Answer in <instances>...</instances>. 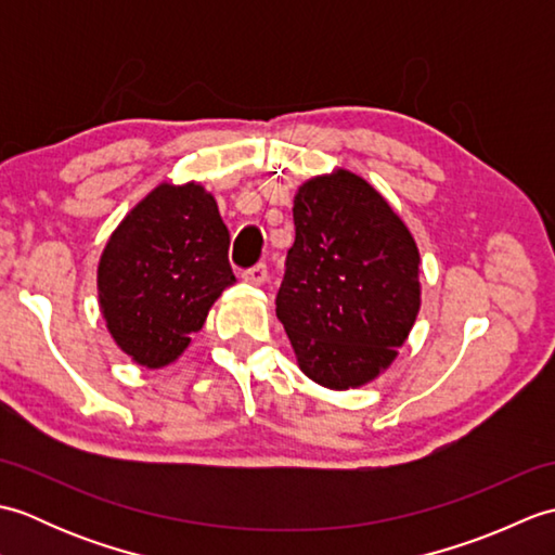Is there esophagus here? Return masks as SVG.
<instances>
[{
	"label": "esophagus",
	"mask_w": 555,
	"mask_h": 555,
	"mask_svg": "<svg viewBox=\"0 0 555 555\" xmlns=\"http://www.w3.org/2000/svg\"><path fill=\"white\" fill-rule=\"evenodd\" d=\"M243 279L247 281V284H253V286H262L264 281H267V264L259 262V264H255L250 269H245L243 271Z\"/></svg>",
	"instance_id": "34e87169"
}]
</instances>
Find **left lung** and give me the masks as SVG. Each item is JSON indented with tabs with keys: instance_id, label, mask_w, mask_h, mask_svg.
Instances as JSON below:
<instances>
[{
	"instance_id": "left-lung-1",
	"label": "left lung",
	"mask_w": 555,
	"mask_h": 555,
	"mask_svg": "<svg viewBox=\"0 0 555 555\" xmlns=\"http://www.w3.org/2000/svg\"><path fill=\"white\" fill-rule=\"evenodd\" d=\"M293 221L296 243L276 317L312 382L358 388L396 360L417 320L415 238L391 205L346 169L305 181Z\"/></svg>"
}]
</instances>
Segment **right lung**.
<instances>
[{"mask_svg":"<svg viewBox=\"0 0 555 555\" xmlns=\"http://www.w3.org/2000/svg\"><path fill=\"white\" fill-rule=\"evenodd\" d=\"M235 281L229 229L199 183H162L128 211L100 257V308L126 356L173 362Z\"/></svg>","mask_w":555,"mask_h":555,"instance_id":"right-lung-1","label":"right lung"}]
</instances>
